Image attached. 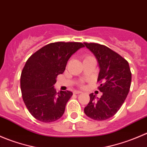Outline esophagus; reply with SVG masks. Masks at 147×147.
I'll return each mask as SVG.
<instances>
[{"mask_svg":"<svg viewBox=\"0 0 147 147\" xmlns=\"http://www.w3.org/2000/svg\"><path fill=\"white\" fill-rule=\"evenodd\" d=\"M74 93H75V94H81V93H82V92H81V91H75V92H74Z\"/></svg>","mask_w":147,"mask_h":147,"instance_id":"34e87169","label":"esophagus"}]
</instances>
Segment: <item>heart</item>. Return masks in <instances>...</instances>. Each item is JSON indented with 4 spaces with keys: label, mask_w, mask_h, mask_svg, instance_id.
I'll use <instances>...</instances> for the list:
<instances>
[{
    "label": "heart",
    "mask_w": 147,
    "mask_h": 147,
    "mask_svg": "<svg viewBox=\"0 0 147 147\" xmlns=\"http://www.w3.org/2000/svg\"><path fill=\"white\" fill-rule=\"evenodd\" d=\"M92 57V56H91V55H86L85 56V59L90 58V57Z\"/></svg>",
    "instance_id": "heart-1"
}]
</instances>
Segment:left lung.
I'll use <instances>...</instances> for the list:
<instances>
[{
  "label": "left lung",
  "instance_id": "left-lung-1",
  "mask_svg": "<svg viewBox=\"0 0 147 147\" xmlns=\"http://www.w3.org/2000/svg\"><path fill=\"white\" fill-rule=\"evenodd\" d=\"M97 58L100 67L97 82L102 92L100 98L90 94V100L84 107L87 117L103 121L113 117L127 98L131 81V72L128 62L107 46L98 43L84 42Z\"/></svg>",
  "mask_w": 147,
  "mask_h": 147
}]
</instances>
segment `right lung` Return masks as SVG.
<instances>
[{"label":"right lung","instance_id":"add662e5","mask_svg":"<svg viewBox=\"0 0 147 147\" xmlns=\"http://www.w3.org/2000/svg\"><path fill=\"white\" fill-rule=\"evenodd\" d=\"M82 42H57L47 44L28 59L20 76L23 102L30 113L42 122H53L65 112L72 92H57L54 88L57 75L63 74L72 54Z\"/></svg>","mask_w":147,"mask_h":147}]
</instances>
